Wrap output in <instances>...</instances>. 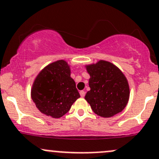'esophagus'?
<instances>
[{
	"instance_id": "34e87169",
	"label": "esophagus",
	"mask_w": 159,
	"mask_h": 159,
	"mask_svg": "<svg viewBox=\"0 0 159 159\" xmlns=\"http://www.w3.org/2000/svg\"><path fill=\"white\" fill-rule=\"evenodd\" d=\"M80 95H81V98H84L85 95V91H80Z\"/></svg>"
}]
</instances>
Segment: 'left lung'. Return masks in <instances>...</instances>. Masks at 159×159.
<instances>
[{"mask_svg":"<svg viewBox=\"0 0 159 159\" xmlns=\"http://www.w3.org/2000/svg\"><path fill=\"white\" fill-rule=\"evenodd\" d=\"M91 78V88L85 100L96 114L111 117L120 113L127 104L129 87L123 73L109 61L101 60L86 66Z\"/></svg>","mask_w":159,"mask_h":159,"instance_id":"1","label":"left lung"}]
</instances>
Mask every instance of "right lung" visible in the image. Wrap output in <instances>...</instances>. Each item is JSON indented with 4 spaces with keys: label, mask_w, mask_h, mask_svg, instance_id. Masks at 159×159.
<instances>
[{
    "label": "right lung",
    "mask_w": 159,
    "mask_h": 159,
    "mask_svg": "<svg viewBox=\"0 0 159 159\" xmlns=\"http://www.w3.org/2000/svg\"><path fill=\"white\" fill-rule=\"evenodd\" d=\"M71 70L64 60L45 67L37 75L31 90V98L41 113L59 118L69 111L80 98Z\"/></svg>",
    "instance_id": "right-lung-1"
}]
</instances>
